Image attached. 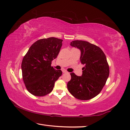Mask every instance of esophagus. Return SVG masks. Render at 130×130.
Segmentation results:
<instances>
[{
	"mask_svg": "<svg viewBox=\"0 0 130 130\" xmlns=\"http://www.w3.org/2000/svg\"><path fill=\"white\" fill-rule=\"evenodd\" d=\"M62 71L63 73H68V71L66 70H65V69L62 70Z\"/></svg>",
	"mask_w": 130,
	"mask_h": 130,
	"instance_id": "34e87169",
	"label": "esophagus"
}]
</instances>
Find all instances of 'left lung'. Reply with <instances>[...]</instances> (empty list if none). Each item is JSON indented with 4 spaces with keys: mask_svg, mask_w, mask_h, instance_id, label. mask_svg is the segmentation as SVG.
Wrapping results in <instances>:
<instances>
[{
    "mask_svg": "<svg viewBox=\"0 0 130 130\" xmlns=\"http://www.w3.org/2000/svg\"><path fill=\"white\" fill-rule=\"evenodd\" d=\"M70 45L80 50V60L84 67L80 76L70 73L68 90L76 99L89 100L99 94L109 76L106 56L101 48L87 41H73Z\"/></svg>",
    "mask_w": 130,
    "mask_h": 130,
    "instance_id": "obj_1",
    "label": "left lung"
}]
</instances>
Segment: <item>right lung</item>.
<instances>
[{
    "mask_svg": "<svg viewBox=\"0 0 130 130\" xmlns=\"http://www.w3.org/2000/svg\"><path fill=\"white\" fill-rule=\"evenodd\" d=\"M62 40L55 37L37 41L24 56L21 68L24 83L35 96H45L52 92L55 83L62 75L61 70L51 67L62 46Z\"/></svg>",
    "mask_w": 130,
    "mask_h": 130,
    "instance_id": "obj_1",
    "label": "right lung"
}]
</instances>
